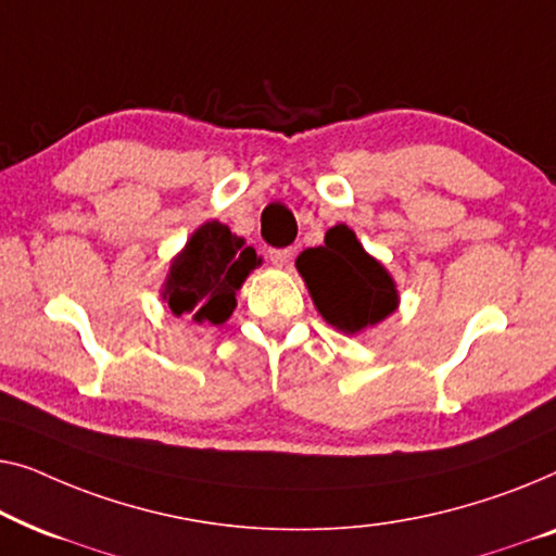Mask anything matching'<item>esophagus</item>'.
<instances>
[{
    "label": "esophagus",
    "instance_id": "obj_1",
    "mask_svg": "<svg viewBox=\"0 0 556 556\" xmlns=\"http://www.w3.org/2000/svg\"><path fill=\"white\" fill-rule=\"evenodd\" d=\"M269 260H271V264H277V267H285V264L292 260V249H289V247L269 249Z\"/></svg>",
    "mask_w": 556,
    "mask_h": 556
}]
</instances>
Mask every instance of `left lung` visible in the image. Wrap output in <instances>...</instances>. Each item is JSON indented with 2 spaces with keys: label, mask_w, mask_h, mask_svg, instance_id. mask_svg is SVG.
Returning <instances> with one entry per match:
<instances>
[{
  "label": "left lung",
  "mask_w": 556,
  "mask_h": 556,
  "mask_svg": "<svg viewBox=\"0 0 556 556\" xmlns=\"http://www.w3.org/2000/svg\"><path fill=\"white\" fill-rule=\"evenodd\" d=\"M296 269L309 287L319 315L342 332H359L386 319L397 304L393 279L365 252L345 224L325 233V244L304 249Z\"/></svg>",
  "instance_id": "1"
}]
</instances>
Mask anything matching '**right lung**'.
<instances>
[{"label": "right lung", "mask_w": 556, "mask_h": 556, "mask_svg": "<svg viewBox=\"0 0 556 556\" xmlns=\"http://www.w3.org/2000/svg\"><path fill=\"white\" fill-rule=\"evenodd\" d=\"M262 260L229 226L208 222L193 231L189 244L170 264L163 300L174 315L222 325L237 307V289Z\"/></svg>", "instance_id": "obj_1"}]
</instances>
